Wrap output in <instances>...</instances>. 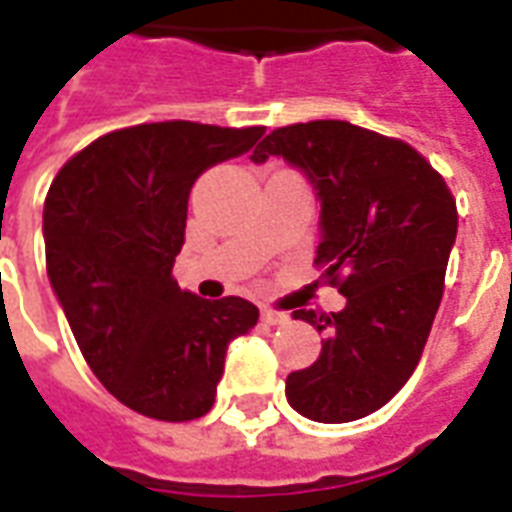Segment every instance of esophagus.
<instances>
[{
  "mask_svg": "<svg viewBox=\"0 0 512 512\" xmlns=\"http://www.w3.org/2000/svg\"><path fill=\"white\" fill-rule=\"evenodd\" d=\"M260 320L266 325H285L287 314L285 312H274V309H260Z\"/></svg>",
  "mask_w": 512,
  "mask_h": 512,
  "instance_id": "obj_1",
  "label": "esophagus"
}]
</instances>
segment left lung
<instances>
[{
	"label": "left lung",
	"instance_id": "obj_1",
	"mask_svg": "<svg viewBox=\"0 0 512 512\" xmlns=\"http://www.w3.org/2000/svg\"><path fill=\"white\" fill-rule=\"evenodd\" d=\"M268 157L312 184L314 266L347 298L342 312H293L323 333V350L287 377V401L317 423L366 418L401 391L426 347L456 244V200L412 146L350 121L279 127L249 160Z\"/></svg>",
	"mask_w": 512,
	"mask_h": 512
}]
</instances>
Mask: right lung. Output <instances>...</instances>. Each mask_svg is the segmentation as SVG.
<instances>
[{
    "label": "right lung",
    "mask_w": 512,
    "mask_h": 512,
    "mask_svg": "<svg viewBox=\"0 0 512 512\" xmlns=\"http://www.w3.org/2000/svg\"><path fill=\"white\" fill-rule=\"evenodd\" d=\"M263 132L138 124L89 143L48 189L43 238L56 301L97 380L146 418L206 415L227 344L255 328V304L198 298L170 271L192 184L246 154Z\"/></svg>",
    "instance_id": "1"
}]
</instances>
